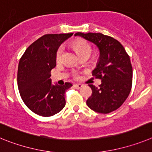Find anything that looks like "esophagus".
<instances>
[{
    "label": "esophagus",
    "instance_id": "obj_1",
    "mask_svg": "<svg viewBox=\"0 0 152 152\" xmlns=\"http://www.w3.org/2000/svg\"><path fill=\"white\" fill-rule=\"evenodd\" d=\"M73 87L76 89H80V88L83 87V85H82V84H74V85H73Z\"/></svg>",
    "mask_w": 152,
    "mask_h": 152
}]
</instances>
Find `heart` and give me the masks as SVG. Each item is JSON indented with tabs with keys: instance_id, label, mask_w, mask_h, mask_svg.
Instances as JSON below:
<instances>
[{
	"instance_id": "obj_1",
	"label": "heart",
	"mask_w": 152,
	"mask_h": 152,
	"mask_svg": "<svg viewBox=\"0 0 152 152\" xmlns=\"http://www.w3.org/2000/svg\"><path fill=\"white\" fill-rule=\"evenodd\" d=\"M73 47L80 56H83V55H89V56L91 51H92V48H91L89 43L86 40H83V39L76 40L73 43ZM63 52H64V47H63V46H60L56 50V55H55L56 61L59 62L62 60ZM75 77H77V76L75 75Z\"/></svg>"
}]
</instances>
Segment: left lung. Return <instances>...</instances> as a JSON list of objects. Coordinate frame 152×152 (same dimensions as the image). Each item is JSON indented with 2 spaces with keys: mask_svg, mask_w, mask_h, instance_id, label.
<instances>
[{
  "mask_svg": "<svg viewBox=\"0 0 152 152\" xmlns=\"http://www.w3.org/2000/svg\"><path fill=\"white\" fill-rule=\"evenodd\" d=\"M80 36L98 47L100 56L92 76L102 80L99 87L89 84L92 93L87 105L96 113H112L123 104L131 92L132 66L130 57L121 43L112 37L100 33L78 32Z\"/></svg>",
  "mask_w": 152,
  "mask_h": 152,
  "instance_id": "left-lung-1",
  "label": "left lung"
}]
</instances>
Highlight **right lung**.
<instances>
[{"label":"right lung","instance_id":"add662e5","mask_svg":"<svg viewBox=\"0 0 152 152\" xmlns=\"http://www.w3.org/2000/svg\"><path fill=\"white\" fill-rule=\"evenodd\" d=\"M72 34H45L30 44L19 61L18 86L20 97L35 114L49 117L66 105L65 92L72 86L53 85L50 72L56 66V51Z\"/></svg>","mask_w":152,"mask_h":152}]
</instances>
